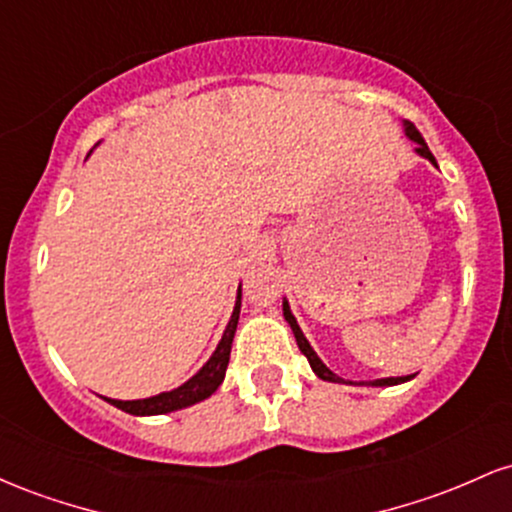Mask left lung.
<instances>
[{"label": "left lung", "mask_w": 512, "mask_h": 512, "mask_svg": "<svg viewBox=\"0 0 512 512\" xmlns=\"http://www.w3.org/2000/svg\"><path fill=\"white\" fill-rule=\"evenodd\" d=\"M402 127H404V134H407V139H411V142L416 144V154H419L421 158H426V161H431L433 166H438V163H436V156L431 154V149H428V144L424 142V137H421L419 129H416V127L411 125V122H407V120L402 122ZM284 320L289 322V327H291L293 337H296L298 349H301V354H303L305 358H308L310 368H313V373L317 375V378H320V380H327V383H346L344 378H339L337 373H332V370L327 368L325 363H322V358L315 354V349H313V346H310L308 339H305V334H303L301 327H298V320H296V317H293V313H291V305H289V301H286V298H284ZM407 380H411V375H402V378H380V380H368V383H358V385H370V387H392V385H402V383H407ZM346 385H354V383H346Z\"/></svg>", "instance_id": "left-lung-1"}]
</instances>
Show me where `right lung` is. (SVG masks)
Returning a JSON list of instances; mask_svg holds the SVG:
<instances>
[{"mask_svg":"<svg viewBox=\"0 0 512 512\" xmlns=\"http://www.w3.org/2000/svg\"><path fill=\"white\" fill-rule=\"evenodd\" d=\"M240 296H243V291H240L238 286L236 305H233L231 320H228L226 330H223L221 342L216 344L214 354L209 356V361L204 363V366L199 368L187 383H182L180 387H175V390L170 392H161V395L146 397V399H127L125 402V399L103 397L105 402L134 416H156V414H170V411L192 407V404L202 402V399L214 395V392L219 390V385L223 383V378H226L228 358H231V344H233V337H236V327L240 317Z\"/></svg>","mask_w":512,"mask_h":512,"instance_id":"right-lung-1","label":"right lung"}]
</instances>
